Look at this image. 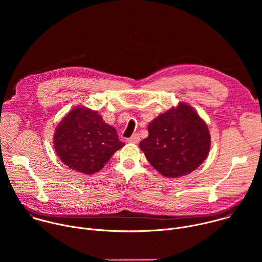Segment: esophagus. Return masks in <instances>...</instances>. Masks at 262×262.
Returning <instances> with one entry per match:
<instances>
[{
	"mask_svg": "<svg viewBox=\"0 0 262 262\" xmlns=\"http://www.w3.org/2000/svg\"><path fill=\"white\" fill-rule=\"evenodd\" d=\"M128 143H139L140 142V136L139 134H135L133 135L129 139H127Z\"/></svg>",
	"mask_w": 262,
	"mask_h": 262,
	"instance_id": "34e87169",
	"label": "esophagus"
}]
</instances>
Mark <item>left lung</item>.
<instances>
[{
    "instance_id": "8db88e82",
    "label": "left lung",
    "mask_w": 262,
    "mask_h": 262,
    "mask_svg": "<svg viewBox=\"0 0 262 262\" xmlns=\"http://www.w3.org/2000/svg\"><path fill=\"white\" fill-rule=\"evenodd\" d=\"M148 133L140 143L141 150L166 177L190 174L204 162L210 149L207 125L192 106L183 102L154 119Z\"/></svg>"
}]
</instances>
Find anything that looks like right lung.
Segmentation results:
<instances>
[{
  "instance_id": "obj_1",
  "label": "right lung",
  "mask_w": 262,
  "mask_h": 262,
  "mask_svg": "<svg viewBox=\"0 0 262 262\" xmlns=\"http://www.w3.org/2000/svg\"><path fill=\"white\" fill-rule=\"evenodd\" d=\"M124 143L116 129L106 124L96 111L76 106L61 120L54 135V147L70 169L93 174L103 168Z\"/></svg>"
}]
</instances>
